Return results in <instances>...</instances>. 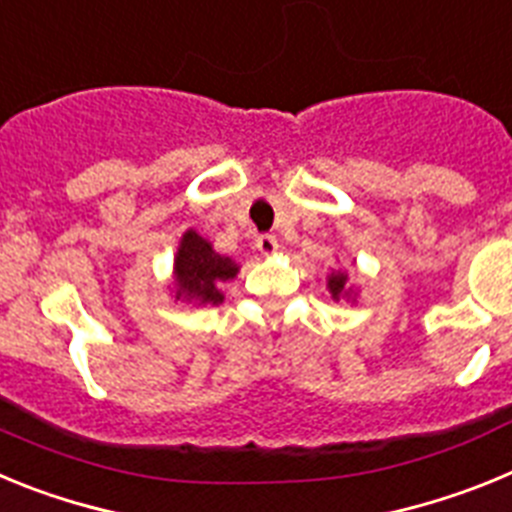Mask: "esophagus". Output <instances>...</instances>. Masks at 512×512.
Instances as JSON below:
<instances>
[{"label": "esophagus", "instance_id": "1", "mask_svg": "<svg viewBox=\"0 0 512 512\" xmlns=\"http://www.w3.org/2000/svg\"><path fill=\"white\" fill-rule=\"evenodd\" d=\"M256 248H259L264 256H274V253L279 251L277 235H259V238H256Z\"/></svg>", "mask_w": 512, "mask_h": 512}]
</instances>
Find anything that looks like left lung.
I'll return each mask as SVG.
<instances>
[{
    "instance_id": "1",
    "label": "left lung",
    "mask_w": 512,
    "mask_h": 512,
    "mask_svg": "<svg viewBox=\"0 0 512 512\" xmlns=\"http://www.w3.org/2000/svg\"><path fill=\"white\" fill-rule=\"evenodd\" d=\"M325 287H328L330 297H333L336 302L346 300L351 302V305H356V300H359V287L348 282V271L343 269L330 271L328 277H325Z\"/></svg>"
}]
</instances>
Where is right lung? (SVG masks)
Returning a JSON list of instances; mask_svg holds the SVG:
<instances>
[{
  "mask_svg": "<svg viewBox=\"0 0 512 512\" xmlns=\"http://www.w3.org/2000/svg\"><path fill=\"white\" fill-rule=\"evenodd\" d=\"M241 264L230 256H220L207 238L194 228L184 230L171 266L169 292L174 302L192 307L223 305V284L238 277Z\"/></svg>",
  "mask_w": 512,
  "mask_h": 512,
  "instance_id": "obj_1",
  "label": "right lung"
}]
</instances>
